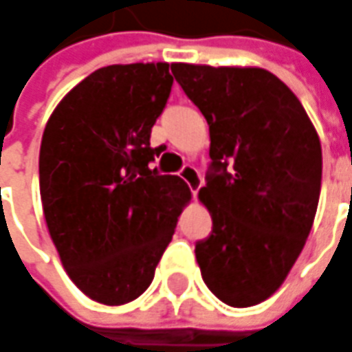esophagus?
I'll return each instance as SVG.
<instances>
[{
  "instance_id": "1",
  "label": "esophagus",
  "mask_w": 352,
  "mask_h": 352,
  "mask_svg": "<svg viewBox=\"0 0 352 352\" xmlns=\"http://www.w3.org/2000/svg\"><path fill=\"white\" fill-rule=\"evenodd\" d=\"M179 177L187 183L192 192H197L202 187V177H200L199 169L192 167V165H183V169L179 171Z\"/></svg>"
}]
</instances>
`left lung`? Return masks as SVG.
<instances>
[{
    "label": "left lung",
    "instance_id": "8db88e82",
    "mask_svg": "<svg viewBox=\"0 0 352 352\" xmlns=\"http://www.w3.org/2000/svg\"><path fill=\"white\" fill-rule=\"evenodd\" d=\"M210 128L200 200L212 234L197 241L200 274L228 306L249 308L285 283L316 218L321 144L302 103L263 67L171 64Z\"/></svg>",
    "mask_w": 352,
    "mask_h": 352
}]
</instances>
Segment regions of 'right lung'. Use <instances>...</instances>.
Wrapping results in <instances>:
<instances>
[{
    "mask_svg": "<svg viewBox=\"0 0 352 352\" xmlns=\"http://www.w3.org/2000/svg\"><path fill=\"white\" fill-rule=\"evenodd\" d=\"M173 78L167 62L107 66L58 103L38 157L41 199L60 261L79 290L122 306L152 285L190 195L152 162L150 134Z\"/></svg>",
    "mask_w": 352,
    "mask_h": 352,
    "instance_id": "add662e5",
    "label": "right lung"
}]
</instances>
